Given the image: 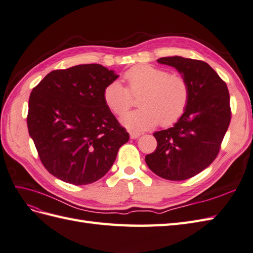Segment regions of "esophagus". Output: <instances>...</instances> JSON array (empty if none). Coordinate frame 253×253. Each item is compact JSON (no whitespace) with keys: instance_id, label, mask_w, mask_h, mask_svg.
I'll return each instance as SVG.
<instances>
[{"instance_id":"34e87169","label":"esophagus","mask_w":253,"mask_h":253,"mask_svg":"<svg viewBox=\"0 0 253 253\" xmlns=\"http://www.w3.org/2000/svg\"><path fill=\"white\" fill-rule=\"evenodd\" d=\"M129 134H130V138L131 139H138L142 133L141 132H137V131H130V132H129Z\"/></svg>"}]
</instances>
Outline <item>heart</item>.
Instances as JSON below:
<instances>
[{
    "label": "heart",
    "instance_id": "heart-1",
    "mask_svg": "<svg viewBox=\"0 0 253 253\" xmlns=\"http://www.w3.org/2000/svg\"><path fill=\"white\" fill-rule=\"evenodd\" d=\"M127 88L119 81L103 89V101L114 114L121 115L131 105V96L139 97L141 107L122 116L121 122L130 130H146L161 123L169 126L184 114L189 101V85L185 78L169 75L167 70L138 65L124 75Z\"/></svg>",
    "mask_w": 253,
    "mask_h": 253
}]
</instances>
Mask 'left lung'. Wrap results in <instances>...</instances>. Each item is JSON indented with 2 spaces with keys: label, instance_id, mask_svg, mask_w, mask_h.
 <instances>
[{
  "label": "left lung",
  "instance_id": "obj_1",
  "mask_svg": "<svg viewBox=\"0 0 253 253\" xmlns=\"http://www.w3.org/2000/svg\"><path fill=\"white\" fill-rule=\"evenodd\" d=\"M175 68L189 85V101L175 124L156 131L157 147L145 156L147 167L169 180L188 179L209 167L220 150L231 121L226 84L209 64L183 56L158 59Z\"/></svg>",
  "mask_w": 253,
  "mask_h": 253
}]
</instances>
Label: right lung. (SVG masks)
I'll use <instances>...</instances> for the list:
<instances>
[{
    "instance_id": "right-lung-1",
    "label": "right lung",
    "mask_w": 253,
    "mask_h": 253,
    "mask_svg": "<svg viewBox=\"0 0 253 253\" xmlns=\"http://www.w3.org/2000/svg\"><path fill=\"white\" fill-rule=\"evenodd\" d=\"M119 75L99 64L53 70L32 90L28 128L43 167L65 183L87 185L105 176L129 140L103 101Z\"/></svg>"
}]
</instances>
